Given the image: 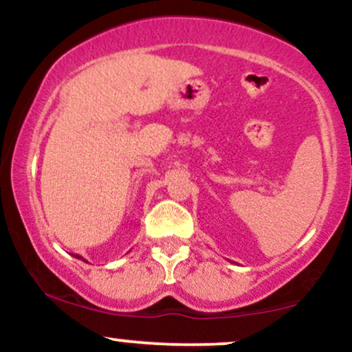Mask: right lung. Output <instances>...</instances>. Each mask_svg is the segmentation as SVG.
Segmentation results:
<instances>
[{"label":"right lung","instance_id":"obj_1","mask_svg":"<svg viewBox=\"0 0 352 352\" xmlns=\"http://www.w3.org/2000/svg\"><path fill=\"white\" fill-rule=\"evenodd\" d=\"M76 258H79V260H82V256H76ZM84 261H86V260H84ZM86 263H87V261H86Z\"/></svg>","mask_w":352,"mask_h":352}]
</instances>
